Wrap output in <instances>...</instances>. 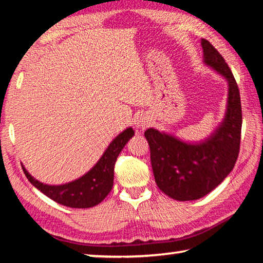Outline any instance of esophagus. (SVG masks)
I'll use <instances>...</instances> for the list:
<instances>
[{
    "instance_id": "esophagus-1",
    "label": "esophagus",
    "mask_w": 263,
    "mask_h": 263,
    "mask_svg": "<svg viewBox=\"0 0 263 263\" xmlns=\"http://www.w3.org/2000/svg\"><path fill=\"white\" fill-rule=\"evenodd\" d=\"M151 125V119L146 114H141L138 116L135 122V126L137 130H145L146 127Z\"/></svg>"
}]
</instances>
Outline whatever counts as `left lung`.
Masks as SVG:
<instances>
[{
	"label": "left lung",
	"mask_w": 263,
	"mask_h": 263,
	"mask_svg": "<svg viewBox=\"0 0 263 263\" xmlns=\"http://www.w3.org/2000/svg\"><path fill=\"white\" fill-rule=\"evenodd\" d=\"M203 62L229 84L222 122L202 141L189 142L166 132L147 128L145 137L159 189L176 201H195L219 185L238 159L241 138V102L232 72L215 47L202 39Z\"/></svg>",
	"instance_id": "obj_1"
}]
</instances>
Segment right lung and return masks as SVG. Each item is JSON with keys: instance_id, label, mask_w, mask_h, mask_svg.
Instances as JSON below:
<instances>
[{"instance_id": "right-lung-1", "label": "right lung", "mask_w": 263, "mask_h": 263, "mask_svg": "<svg viewBox=\"0 0 263 263\" xmlns=\"http://www.w3.org/2000/svg\"><path fill=\"white\" fill-rule=\"evenodd\" d=\"M133 136H135V131L132 127H127L126 130L119 133L110 142L108 148L104 151L103 155L90 171L68 183L58 185L43 183L35 180L24 166H22V168L31 184L61 205L75 209L95 206L103 201L112 189L116 160L124 146Z\"/></svg>"}]
</instances>
